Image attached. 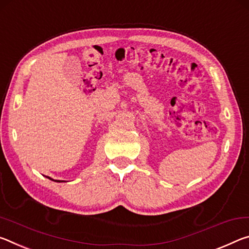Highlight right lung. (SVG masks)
<instances>
[{
  "label": "right lung",
  "mask_w": 249,
  "mask_h": 249,
  "mask_svg": "<svg viewBox=\"0 0 249 249\" xmlns=\"http://www.w3.org/2000/svg\"><path fill=\"white\" fill-rule=\"evenodd\" d=\"M56 182H64V181H57V180H56Z\"/></svg>",
  "instance_id": "1"
}]
</instances>
